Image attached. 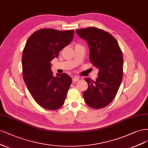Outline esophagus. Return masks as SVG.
I'll list each match as a JSON object with an SVG mask.
<instances>
[{"mask_svg": "<svg viewBox=\"0 0 148 148\" xmlns=\"http://www.w3.org/2000/svg\"><path fill=\"white\" fill-rule=\"evenodd\" d=\"M79 80V77H78V76H75V77L73 78V81H74V82H77Z\"/></svg>", "mask_w": 148, "mask_h": 148, "instance_id": "1", "label": "esophagus"}]
</instances>
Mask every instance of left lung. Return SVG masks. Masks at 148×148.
I'll return each mask as SVG.
<instances>
[{
  "label": "left lung",
  "instance_id": "obj_1",
  "mask_svg": "<svg viewBox=\"0 0 148 148\" xmlns=\"http://www.w3.org/2000/svg\"><path fill=\"white\" fill-rule=\"evenodd\" d=\"M87 41L90 61L99 69L94 81L85 77L88 88L83 93L85 103L92 108L106 107L115 98L123 78V55L117 40L109 32L94 27L76 30Z\"/></svg>",
  "mask_w": 148,
  "mask_h": 148
}]
</instances>
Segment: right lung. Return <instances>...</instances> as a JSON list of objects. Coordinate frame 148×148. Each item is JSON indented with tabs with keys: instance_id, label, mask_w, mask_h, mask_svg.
<instances>
[{
	"instance_id": "1",
	"label": "right lung",
	"mask_w": 148,
	"mask_h": 148,
	"mask_svg": "<svg viewBox=\"0 0 148 148\" xmlns=\"http://www.w3.org/2000/svg\"><path fill=\"white\" fill-rule=\"evenodd\" d=\"M74 30H38L28 38L23 51V80L36 103L46 109L63 105L72 79L66 73L53 75L50 61L72 41Z\"/></svg>"
}]
</instances>
